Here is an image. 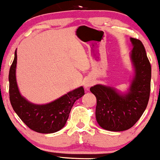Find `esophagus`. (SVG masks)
<instances>
[{"mask_svg": "<svg viewBox=\"0 0 160 160\" xmlns=\"http://www.w3.org/2000/svg\"><path fill=\"white\" fill-rule=\"evenodd\" d=\"M92 84H93V82H92L91 80H84V82H83L84 88L88 89L89 87H90L92 85Z\"/></svg>", "mask_w": 160, "mask_h": 160, "instance_id": "1", "label": "esophagus"}]
</instances>
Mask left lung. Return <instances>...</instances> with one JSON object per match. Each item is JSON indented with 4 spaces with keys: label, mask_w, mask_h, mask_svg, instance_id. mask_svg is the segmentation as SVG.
Masks as SVG:
<instances>
[{
    "label": "left lung",
    "mask_w": 160,
    "mask_h": 160,
    "mask_svg": "<svg viewBox=\"0 0 160 160\" xmlns=\"http://www.w3.org/2000/svg\"><path fill=\"white\" fill-rule=\"evenodd\" d=\"M130 53L134 68L132 79L125 92L115 87L96 84L90 91L96 97V118L102 128L123 131L134 125L144 112L150 92L151 66L143 43L131 38Z\"/></svg>",
    "instance_id": "obj_1"
}]
</instances>
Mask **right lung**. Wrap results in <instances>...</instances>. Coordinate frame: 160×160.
Masks as SVG:
<instances>
[{
  "mask_svg": "<svg viewBox=\"0 0 160 160\" xmlns=\"http://www.w3.org/2000/svg\"><path fill=\"white\" fill-rule=\"evenodd\" d=\"M17 63L16 50L14 59L9 72L10 101L14 112L32 131L42 134L60 131L65 125L75 101L84 95L83 87H80L70 91L47 104H35L28 101L19 90L16 77Z\"/></svg>",
  "mask_w": 160,
  "mask_h": 160,
  "instance_id": "obj_1",
  "label": "right lung"
}]
</instances>
